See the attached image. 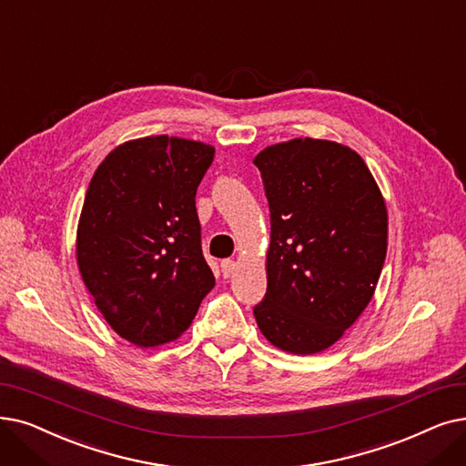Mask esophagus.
<instances>
[{"label":"esophagus","mask_w":466,"mask_h":466,"mask_svg":"<svg viewBox=\"0 0 466 466\" xmlns=\"http://www.w3.org/2000/svg\"><path fill=\"white\" fill-rule=\"evenodd\" d=\"M236 260H232V258H225L220 262V270H222V276L225 278H230L232 274H234V270H236Z\"/></svg>","instance_id":"34e87169"}]
</instances>
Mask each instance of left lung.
<instances>
[{
    "instance_id": "obj_1",
    "label": "left lung",
    "mask_w": 466,
    "mask_h": 466,
    "mask_svg": "<svg viewBox=\"0 0 466 466\" xmlns=\"http://www.w3.org/2000/svg\"><path fill=\"white\" fill-rule=\"evenodd\" d=\"M270 209L267 293L253 309L274 347L329 349L375 293L387 206L363 159L331 140L293 138L257 154Z\"/></svg>"
}]
</instances>
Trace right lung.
<instances>
[{
  "mask_svg": "<svg viewBox=\"0 0 466 466\" xmlns=\"http://www.w3.org/2000/svg\"><path fill=\"white\" fill-rule=\"evenodd\" d=\"M213 156L196 140L145 137L114 148L91 178L77 267L110 328L137 347L183 335L215 286L196 211Z\"/></svg>",
  "mask_w": 466,
  "mask_h": 466,
  "instance_id": "right-lung-1",
  "label": "right lung"
}]
</instances>
